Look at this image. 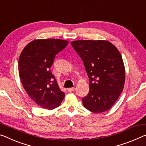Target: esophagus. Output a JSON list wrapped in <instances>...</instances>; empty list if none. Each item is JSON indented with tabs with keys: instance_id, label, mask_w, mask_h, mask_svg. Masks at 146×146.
Returning a JSON list of instances; mask_svg holds the SVG:
<instances>
[{
	"instance_id": "esophagus-1",
	"label": "esophagus",
	"mask_w": 146,
	"mask_h": 146,
	"mask_svg": "<svg viewBox=\"0 0 146 146\" xmlns=\"http://www.w3.org/2000/svg\"><path fill=\"white\" fill-rule=\"evenodd\" d=\"M67 90H68V92H72V91H74L75 90V88L74 87H71V88L67 89Z\"/></svg>"
}]
</instances>
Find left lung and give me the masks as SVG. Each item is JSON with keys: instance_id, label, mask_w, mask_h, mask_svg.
<instances>
[{"instance_id": "8db88e82", "label": "left lung", "mask_w": 146, "mask_h": 146, "mask_svg": "<svg viewBox=\"0 0 146 146\" xmlns=\"http://www.w3.org/2000/svg\"><path fill=\"white\" fill-rule=\"evenodd\" d=\"M70 44L84 62L89 79V91L82 98L83 105L93 113L108 110L124 87L125 70L121 55L106 40H80Z\"/></svg>"}]
</instances>
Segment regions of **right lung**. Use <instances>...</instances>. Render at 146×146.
I'll return each instance as SVG.
<instances>
[{
	"mask_svg": "<svg viewBox=\"0 0 146 146\" xmlns=\"http://www.w3.org/2000/svg\"><path fill=\"white\" fill-rule=\"evenodd\" d=\"M68 43L60 39L35 40L27 45L20 54V80L28 95L42 108H56L64 98V93L60 89L50 68L55 55Z\"/></svg>",
	"mask_w": 146,
	"mask_h": 146,
	"instance_id": "1",
	"label": "right lung"
}]
</instances>
